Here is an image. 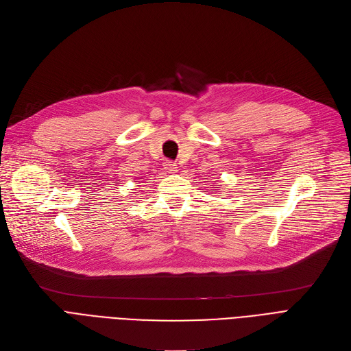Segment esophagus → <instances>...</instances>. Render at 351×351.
I'll return each instance as SVG.
<instances>
[{"instance_id": "34e87169", "label": "esophagus", "mask_w": 351, "mask_h": 351, "mask_svg": "<svg viewBox=\"0 0 351 351\" xmlns=\"http://www.w3.org/2000/svg\"><path fill=\"white\" fill-rule=\"evenodd\" d=\"M165 169L168 172H176L178 171V165L173 160H166L165 162Z\"/></svg>"}]
</instances>
